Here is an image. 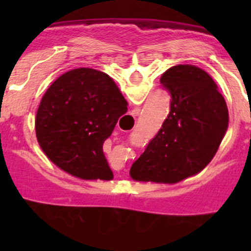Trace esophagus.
<instances>
[{
	"mask_svg": "<svg viewBox=\"0 0 251 251\" xmlns=\"http://www.w3.org/2000/svg\"><path fill=\"white\" fill-rule=\"evenodd\" d=\"M139 112H141V109H139V108H137V109H133L130 114H132L133 118H136V117H138L139 115Z\"/></svg>",
	"mask_w": 251,
	"mask_h": 251,
	"instance_id": "1",
	"label": "esophagus"
}]
</instances>
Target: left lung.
<instances>
[{
    "instance_id": "1",
    "label": "left lung",
    "mask_w": 251,
    "mask_h": 251,
    "mask_svg": "<svg viewBox=\"0 0 251 251\" xmlns=\"http://www.w3.org/2000/svg\"><path fill=\"white\" fill-rule=\"evenodd\" d=\"M159 81L171 93L170 114L129 176L138 182L172 185L211 162L229 127V110L214 79L201 68L178 64Z\"/></svg>"
}]
</instances>
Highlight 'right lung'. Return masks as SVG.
I'll return each instance as SVG.
<instances>
[{"label": "right lung", "mask_w": 251, "mask_h": 251, "mask_svg": "<svg viewBox=\"0 0 251 251\" xmlns=\"http://www.w3.org/2000/svg\"><path fill=\"white\" fill-rule=\"evenodd\" d=\"M128 103L109 75L77 68L60 75L41 98L35 118L36 138L60 170L81 179L113 178L103 153Z\"/></svg>", "instance_id": "obj_1"}]
</instances>
